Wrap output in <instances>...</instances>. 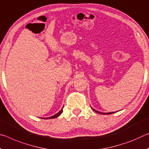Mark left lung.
<instances>
[{
  "mask_svg": "<svg viewBox=\"0 0 149 149\" xmlns=\"http://www.w3.org/2000/svg\"><path fill=\"white\" fill-rule=\"evenodd\" d=\"M92 109H93L94 111L97 113H100V114H102V115H105V114H112V113H114L115 112H110V113H102V112H100V111H96L95 109H94L93 108L91 107Z\"/></svg>",
  "mask_w": 149,
  "mask_h": 149,
  "instance_id": "1",
  "label": "left lung"
}]
</instances>
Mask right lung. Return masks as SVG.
<instances>
[{
    "label": "right lung",
    "instance_id": "right-lung-1",
    "mask_svg": "<svg viewBox=\"0 0 149 149\" xmlns=\"http://www.w3.org/2000/svg\"><path fill=\"white\" fill-rule=\"evenodd\" d=\"M63 107H62V109L60 111H59L58 113H56V114L54 115V116H52V117H47V118H43V119H54V118L58 117L59 115H60L62 113V112H63Z\"/></svg>",
    "mask_w": 149,
    "mask_h": 149
}]
</instances>
